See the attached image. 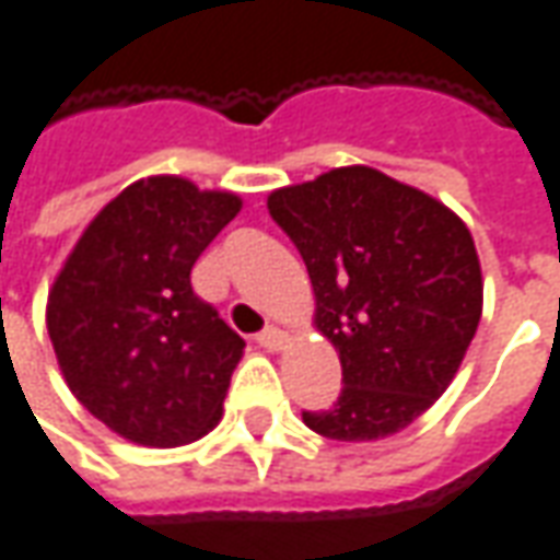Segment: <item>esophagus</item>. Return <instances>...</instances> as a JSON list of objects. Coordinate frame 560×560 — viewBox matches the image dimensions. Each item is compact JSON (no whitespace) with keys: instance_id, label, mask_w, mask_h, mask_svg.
<instances>
[{"instance_id":"1","label":"esophagus","mask_w":560,"mask_h":560,"mask_svg":"<svg viewBox=\"0 0 560 560\" xmlns=\"http://www.w3.org/2000/svg\"><path fill=\"white\" fill-rule=\"evenodd\" d=\"M284 330L276 328V325H269V328H264L260 334H257V343L264 346V349H272V352H279L281 346H284Z\"/></svg>"}]
</instances>
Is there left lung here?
I'll list each match as a JSON object with an SVG mask.
<instances>
[{"mask_svg": "<svg viewBox=\"0 0 560 560\" xmlns=\"http://www.w3.org/2000/svg\"><path fill=\"white\" fill-rule=\"evenodd\" d=\"M315 294V328L340 355L343 392L303 410L312 432L376 441L439 401L481 322L469 226L417 186L349 165L269 192Z\"/></svg>", "mask_w": 560, "mask_h": 560, "instance_id": "obj_1", "label": "left lung"}]
</instances>
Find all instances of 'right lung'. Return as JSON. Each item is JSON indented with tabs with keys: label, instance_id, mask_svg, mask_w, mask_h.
Returning a JSON list of instances; mask_svg holds the SVG:
<instances>
[{
	"label": "right lung",
	"instance_id": "add662e5",
	"mask_svg": "<svg viewBox=\"0 0 560 560\" xmlns=\"http://www.w3.org/2000/svg\"><path fill=\"white\" fill-rule=\"evenodd\" d=\"M242 211L226 189L155 174L91 220L48 291V337L70 392L106 429L180 447L223 417L245 340L192 294L189 272Z\"/></svg>",
	"mask_w": 560,
	"mask_h": 560
}]
</instances>
